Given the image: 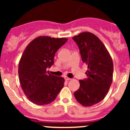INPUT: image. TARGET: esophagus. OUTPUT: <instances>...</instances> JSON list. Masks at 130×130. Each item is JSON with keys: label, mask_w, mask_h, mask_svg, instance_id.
Listing matches in <instances>:
<instances>
[{"label": "esophagus", "mask_w": 130, "mask_h": 130, "mask_svg": "<svg viewBox=\"0 0 130 130\" xmlns=\"http://www.w3.org/2000/svg\"><path fill=\"white\" fill-rule=\"evenodd\" d=\"M65 80L66 81H68V80H70V78H68V77H65Z\"/></svg>", "instance_id": "obj_1"}]
</instances>
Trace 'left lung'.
Here are the masks:
<instances>
[{"instance_id": "8db88e82", "label": "left lung", "mask_w": 130, "mask_h": 130, "mask_svg": "<svg viewBox=\"0 0 130 130\" xmlns=\"http://www.w3.org/2000/svg\"><path fill=\"white\" fill-rule=\"evenodd\" d=\"M72 39L77 43L82 60L88 66L87 77L80 80V87L74 92L77 101L89 107L105 98L111 87L113 63L105 46L91 32H82Z\"/></svg>"}]
</instances>
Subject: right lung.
Returning <instances> with one entry per match:
<instances>
[{
	"mask_svg": "<svg viewBox=\"0 0 130 130\" xmlns=\"http://www.w3.org/2000/svg\"><path fill=\"white\" fill-rule=\"evenodd\" d=\"M67 38L40 36L32 40L24 50L19 63V80L25 95L38 105L53 102L64 86V78L47 73L54 63L58 50Z\"/></svg>",
	"mask_w": 130,
	"mask_h": 130,
	"instance_id": "add662e5",
	"label": "right lung"
}]
</instances>
